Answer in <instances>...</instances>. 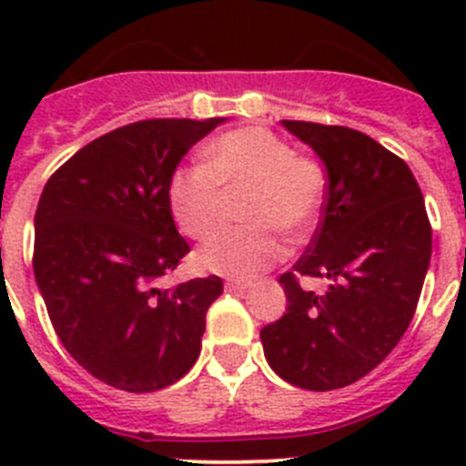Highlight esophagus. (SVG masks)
Here are the masks:
<instances>
[{
	"instance_id": "1",
	"label": "esophagus",
	"mask_w": 466,
	"mask_h": 466,
	"mask_svg": "<svg viewBox=\"0 0 466 466\" xmlns=\"http://www.w3.org/2000/svg\"><path fill=\"white\" fill-rule=\"evenodd\" d=\"M249 287H252V284L245 282V279H228V282H226V289L228 291H245L249 289Z\"/></svg>"
}]
</instances>
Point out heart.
Returning <instances> with one entry per match:
<instances>
[{
    "label": "heart",
    "instance_id": "b5f03b06",
    "mask_svg": "<svg viewBox=\"0 0 466 466\" xmlns=\"http://www.w3.org/2000/svg\"><path fill=\"white\" fill-rule=\"evenodd\" d=\"M240 191H249L242 203L249 224L209 238L198 263L209 273L247 279L282 258L278 230L303 238L315 228L327 203V175L270 127L240 126L205 147L203 166L172 175L167 200L182 233L205 240L221 224L226 193Z\"/></svg>",
    "mask_w": 466,
    "mask_h": 466
}]
</instances>
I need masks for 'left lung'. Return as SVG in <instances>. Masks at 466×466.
<instances>
[{
  "mask_svg": "<svg viewBox=\"0 0 466 466\" xmlns=\"http://www.w3.org/2000/svg\"><path fill=\"white\" fill-rule=\"evenodd\" d=\"M327 166V203L306 254L278 282L287 312L261 329L270 369L312 392L348 387L394 350L418 308L431 224L410 167L345 126L282 121ZM299 277L332 279L324 295Z\"/></svg>",
  "mask_w": 466,
  "mask_h": 466,
  "instance_id": "8db88e82",
  "label": "left lung"
}]
</instances>
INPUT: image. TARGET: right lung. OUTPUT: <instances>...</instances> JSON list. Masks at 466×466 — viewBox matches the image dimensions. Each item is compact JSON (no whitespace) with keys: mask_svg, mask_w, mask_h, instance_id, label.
<instances>
[{"mask_svg":"<svg viewBox=\"0 0 466 466\" xmlns=\"http://www.w3.org/2000/svg\"><path fill=\"white\" fill-rule=\"evenodd\" d=\"M221 118H144L93 139L57 167L35 217V278L65 350L123 392H156L196 364L217 275L160 289L191 252L167 188Z\"/></svg>","mask_w":466,"mask_h":466,"instance_id":"right-lung-1","label":"right lung"}]
</instances>
